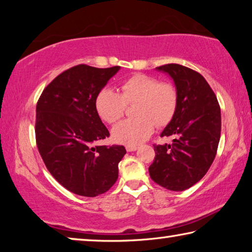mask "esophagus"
I'll list each match as a JSON object with an SVG mask.
<instances>
[{"mask_svg":"<svg viewBox=\"0 0 252 252\" xmlns=\"http://www.w3.org/2000/svg\"><path fill=\"white\" fill-rule=\"evenodd\" d=\"M126 149L127 152H132V151H136V150H138L139 147H136V146H126Z\"/></svg>","mask_w":252,"mask_h":252,"instance_id":"esophagus-1","label":"esophagus"}]
</instances>
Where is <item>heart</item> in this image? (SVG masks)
I'll return each mask as SVG.
<instances>
[{"label": "heart", "mask_w": 252, "mask_h": 252, "mask_svg": "<svg viewBox=\"0 0 252 252\" xmlns=\"http://www.w3.org/2000/svg\"><path fill=\"white\" fill-rule=\"evenodd\" d=\"M120 89L121 93L111 88L102 89L95 100L97 113L108 123L118 122L125 114L126 104L136 102V118L113 127L112 136L117 142L138 146L151 135L156 126H163L172 120L178 106V92L173 84L139 73L122 81Z\"/></svg>", "instance_id": "heart-1"}]
</instances>
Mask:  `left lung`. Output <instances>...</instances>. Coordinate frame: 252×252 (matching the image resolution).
Returning <instances> with one entry per match:
<instances>
[{
	"label": "left lung",
	"instance_id": "left-lung-1",
	"mask_svg": "<svg viewBox=\"0 0 252 252\" xmlns=\"http://www.w3.org/2000/svg\"><path fill=\"white\" fill-rule=\"evenodd\" d=\"M173 80L178 106L161 136L171 144H155L149 167L153 181L171 191L189 189L201 180L215 160L221 133V112L215 92L203 76L180 64L157 67Z\"/></svg>",
	"mask_w": 252,
	"mask_h": 252
}]
</instances>
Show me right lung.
<instances>
[{
    "label": "right lung",
    "instance_id": "add662e5",
    "mask_svg": "<svg viewBox=\"0 0 252 252\" xmlns=\"http://www.w3.org/2000/svg\"><path fill=\"white\" fill-rule=\"evenodd\" d=\"M120 66L79 64L59 74L36 104L35 139L45 167L60 185L83 197L108 191L119 176L123 146H95L110 135L95 108L99 92Z\"/></svg>",
    "mask_w": 252,
    "mask_h": 252
}]
</instances>
